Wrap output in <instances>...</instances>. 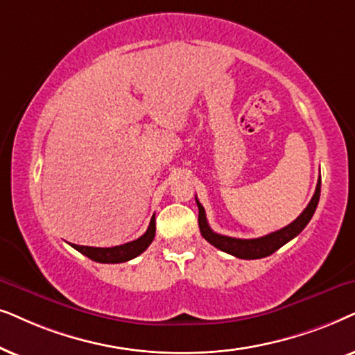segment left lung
<instances>
[{"label": "left lung", "mask_w": 355, "mask_h": 355, "mask_svg": "<svg viewBox=\"0 0 355 355\" xmlns=\"http://www.w3.org/2000/svg\"><path fill=\"white\" fill-rule=\"evenodd\" d=\"M320 191H321V178H318L315 195L310 200L309 206L305 207L304 212H302V214L297 217L294 222H291L289 225L282 227L281 230H276V232L268 234V235H264V237H259V239H234V237H227V235L216 234L214 230L209 227V224H207L205 207L201 206V202L198 201V198H196L198 209H200L198 224H200L201 235L211 245H214L216 248H219V250H222V252H225L229 254H234V257H237V258L258 259V258L269 257V254H272L276 250H279L282 245L291 242L292 239L297 237V235H299L302 230L305 229L306 224H309L310 219L315 214L316 206H318Z\"/></svg>", "instance_id": "8db88e82"}]
</instances>
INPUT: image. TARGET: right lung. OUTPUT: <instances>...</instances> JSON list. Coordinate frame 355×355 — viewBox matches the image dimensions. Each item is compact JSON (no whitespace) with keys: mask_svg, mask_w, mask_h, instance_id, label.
<instances>
[{"mask_svg":"<svg viewBox=\"0 0 355 355\" xmlns=\"http://www.w3.org/2000/svg\"><path fill=\"white\" fill-rule=\"evenodd\" d=\"M155 235V216L149 222L148 230L139 239L133 240V242L118 245V247L110 248H96V247H84V245H73V248L78 250L79 253L86 254L92 261L97 263H125L130 261L144 252L146 248L153 243Z\"/></svg>","mask_w":355,"mask_h":355,"instance_id":"1","label":"right lung"}]
</instances>
